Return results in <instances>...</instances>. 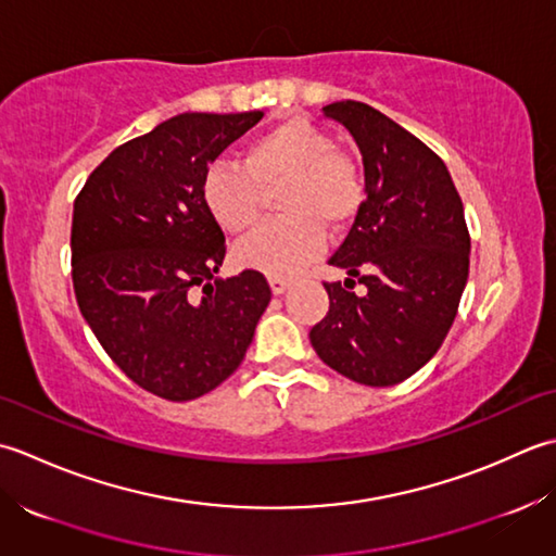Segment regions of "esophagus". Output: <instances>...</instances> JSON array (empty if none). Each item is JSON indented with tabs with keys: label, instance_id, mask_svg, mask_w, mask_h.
<instances>
[{
	"label": "esophagus",
	"instance_id": "esophagus-1",
	"mask_svg": "<svg viewBox=\"0 0 556 556\" xmlns=\"http://www.w3.org/2000/svg\"><path fill=\"white\" fill-rule=\"evenodd\" d=\"M268 282H270V290H274V294H282L286 290H290V286H292V280L278 278V276H270Z\"/></svg>",
	"mask_w": 556,
	"mask_h": 556
}]
</instances>
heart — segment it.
I'll return each instance as SVG.
<instances>
[{"mask_svg": "<svg viewBox=\"0 0 556 556\" xmlns=\"http://www.w3.org/2000/svg\"><path fill=\"white\" fill-rule=\"evenodd\" d=\"M286 218L262 225L237 258L266 276H294L326 249V230L355 218L365 187L355 163L307 119H286L247 143L242 163L215 161L201 177V199L223 230L242 235L262 215L264 189L276 187Z\"/></svg>", "mask_w": 556, "mask_h": 556, "instance_id": "b5f03b06", "label": "heart"}]
</instances>
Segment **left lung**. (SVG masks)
<instances>
[{"label": "left lung", "instance_id": "obj_1", "mask_svg": "<svg viewBox=\"0 0 556 556\" xmlns=\"http://www.w3.org/2000/svg\"><path fill=\"white\" fill-rule=\"evenodd\" d=\"M353 134L365 201L328 264V314L309 341L328 367L365 387H393L425 367L456 319L468 280L470 235L444 161L379 110L357 100L324 108ZM368 288L352 292L354 280Z\"/></svg>", "mask_w": 556, "mask_h": 556}]
</instances>
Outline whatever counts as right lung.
I'll return each mask as SVG.
<instances>
[{"label": "right lung", "mask_w": 556, "mask_h": 556, "mask_svg": "<svg viewBox=\"0 0 556 556\" xmlns=\"http://www.w3.org/2000/svg\"><path fill=\"white\" fill-rule=\"evenodd\" d=\"M262 117L185 112L157 124L112 151L74 201L78 309L112 362L165 401L228 379L270 302L258 270L213 278L225 235L201 199L206 167Z\"/></svg>", "instance_id": "right-lung-1"}]
</instances>
